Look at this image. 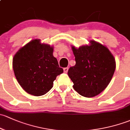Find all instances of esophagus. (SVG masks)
<instances>
[{
    "instance_id": "esophagus-1",
    "label": "esophagus",
    "mask_w": 130,
    "mask_h": 130,
    "mask_svg": "<svg viewBox=\"0 0 130 130\" xmlns=\"http://www.w3.org/2000/svg\"><path fill=\"white\" fill-rule=\"evenodd\" d=\"M68 69H69V68H64V73H68Z\"/></svg>"
}]
</instances>
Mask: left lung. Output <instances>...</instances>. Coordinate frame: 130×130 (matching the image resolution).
<instances>
[{
    "label": "left lung",
    "mask_w": 130,
    "mask_h": 130,
    "mask_svg": "<svg viewBox=\"0 0 130 130\" xmlns=\"http://www.w3.org/2000/svg\"><path fill=\"white\" fill-rule=\"evenodd\" d=\"M89 45L76 48L72 45L76 64L69 69L68 74L73 82V88L86 98L97 96L110 83L116 61L110 51L95 41Z\"/></svg>",
    "instance_id": "obj_1"
}]
</instances>
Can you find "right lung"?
Wrapping results in <instances>:
<instances>
[{"mask_svg": "<svg viewBox=\"0 0 130 130\" xmlns=\"http://www.w3.org/2000/svg\"><path fill=\"white\" fill-rule=\"evenodd\" d=\"M32 40L16 53L13 58L14 74L22 89L36 96L46 94L58 75L63 73L53 56V47Z\"/></svg>", "mask_w": 130, "mask_h": 130, "instance_id": "right-lung-1", "label": "right lung"}]
</instances>
